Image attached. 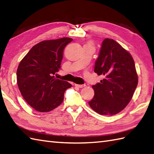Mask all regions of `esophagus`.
<instances>
[{"mask_svg": "<svg viewBox=\"0 0 154 154\" xmlns=\"http://www.w3.org/2000/svg\"><path fill=\"white\" fill-rule=\"evenodd\" d=\"M75 86L78 87L79 88H83L84 87H86V85H79V84H75Z\"/></svg>", "mask_w": 154, "mask_h": 154, "instance_id": "esophagus-1", "label": "esophagus"}]
</instances>
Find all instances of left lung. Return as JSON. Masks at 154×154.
Returning a JSON list of instances; mask_svg holds the SVG:
<instances>
[{
	"instance_id": "obj_1",
	"label": "left lung",
	"mask_w": 154,
	"mask_h": 154,
	"mask_svg": "<svg viewBox=\"0 0 154 154\" xmlns=\"http://www.w3.org/2000/svg\"><path fill=\"white\" fill-rule=\"evenodd\" d=\"M94 72L104 78L92 86L94 96L89 105L100 115L119 113L131 101L138 85V74L131 54L115 40L105 39Z\"/></svg>"
}]
</instances>
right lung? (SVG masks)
Here are the masks:
<instances>
[{"instance_id":"right-lung-1","label":"right lung","mask_w":154,"mask_h":154,"mask_svg":"<svg viewBox=\"0 0 154 154\" xmlns=\"http://www.w3.org/2000/svg\"><path fill=\"white\" fill-rule=\"evenodd\" d=\"M69 37L46 40L34 45L20 61L17 83L22 97L39 112H49L63 103L64 94L72 84L54 78L60 68Z\"/></svg>"}]
</instances>
